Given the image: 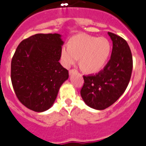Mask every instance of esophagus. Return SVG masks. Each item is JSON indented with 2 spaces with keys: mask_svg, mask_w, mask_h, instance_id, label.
<instances>
[{
  "mask_svg": "<svg viewBox=\"0 0 146 146\" xmlns=\"http://www.w3.org/2000/svg\"><path fill=\"white\" fill-rule=\"evenodd\" d=\"M76 72V70L75 69H71V70H69V74H70V75H72V74H73V73H74V72Z\"/></svg>",
  "mask_w": 146,
  "mask_h": 146,
  "instance_id": "esophagus-1",
  "label": "esophagus"
}]
</instances>
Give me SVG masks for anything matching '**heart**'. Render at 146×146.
<instances>
[{"mask_svg":"<svg viewBox=\"0 0 146 146\" xmlns=\"http://www.w3.org/2000/svg\"><path fill=\"white\" fill-rule=\"evenodd\" d=\"M111 51L108 38L90 35L79 34L71 39L69 46L62 47L60 61L66 68H69L80 61L88 73H96L106 65Z\"/></svg>","mask_w":146,"mask_h":146,"instance_id":"obj_1","label":"heart"}]
</instances>
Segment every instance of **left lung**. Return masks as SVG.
<instances>
[{
    "instance_id": "8db88e82",
    "label": "left lung",
    "mask_w": 146,
    "mask_h": 146,
    "mask_svg": "<svg viewBox=\"0 0 146 146\" xmlns=\"http://www.w3.org/2000/svg\"><path fill=\"white\" fill-rule=\"evenodd\" d=\"M113 42L110 59L99 73L83 76L81 96L88 106L104 110L115 103L128 86L133 66L131 50L125 39L108 32Z\"/></svg>"
}]
</instances>
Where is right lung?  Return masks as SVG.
<instances>
[{
	"label": "right lung",
	"mask_w": 146,
	"mask_h": 146,
	"mask_svg": "<svg viewBox=\"0 0 146 146\" xmlns=\"http://www.w3.org/2000/svg\"><path fill=\"white\" fill-rule=\"evenodd\" d=\"M58 33H38L23 40L11 64L17 97L28 109L44 112L52 106L69 72L58 60L64 42Z\"/></svg>",
	"instance_id": "add662e5"
}]
</instances>
